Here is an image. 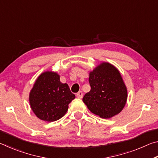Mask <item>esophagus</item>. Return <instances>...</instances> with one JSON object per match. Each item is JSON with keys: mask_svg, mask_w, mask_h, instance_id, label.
I'll return each mask as SVG.
<instances>
[{"mask_svg": "<svg viewBox=\"0 0 158 158\" xmlns=\"http://www.w3.org/2000/svg\"><path fill=\"white\" fill-rule=\"evenodd\" d=\"M77 97L79 98H83V92L82 91H79L77 93Z\"/></svg>", "mask_w": 158, "mask_h": 158, "instance_id": "obj_1", "label": "esophagus"}]
</instances>
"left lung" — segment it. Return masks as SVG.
<instances>
[{
	"label": "left lung",
	"mask_w": 158,
	"mask_h": 158,
	"mask_svg": "<svg viewBox=\"0 0 158 158\" xmlns=\"http://www.w3.org/2000/svg\"><path fill=\"white\" fill-rule=\"evenodd\" d=\"M90 90L83 98L89 110L103 118L122 111L127 98L126 86L119 71L111 64L103 63L90 73Z\"/></svg>",
	"instance_id": "obj_1"
}]
</instances>
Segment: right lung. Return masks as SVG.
Masks as SVG:
<instances>
[{
    "instance_id": "add662e5",
    "label": "right lung",
    "mask_w": 158,
    "mask_h": 158,
    "mask_svg": "<svg viewBox=\"0 0 158 158\" xmlns=\"http://www.w3.org/2000/svg\"><path fill=\"white\" fill-rule=\"evenodd\" d=\"M75 98L67 84L60 81L57 73L45 72L32 89L29 100L32 110L40 119L53 122L62 118L68 105Z\"/></svg>"
}]
</instances>
